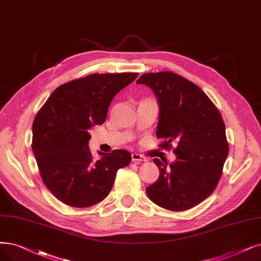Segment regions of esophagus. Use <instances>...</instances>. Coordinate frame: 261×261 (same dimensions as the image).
Here are the masks:
<instances>
[{"mask_svg": "<svg viewBox=\"0 0 261 261\" xmlns=\"http://www.w3.org/2000/svg\"><path fill=\"white\" fill-rule=\"evenodd\" d=\"M132 161L133 162H147V158L138 154V153H133L132 154Z\"/></svg>", "mask_w": 261, "mask_h": 261, "instance_id": "1", "label": "esophagus"}]
</instances>
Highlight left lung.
I'll list each match as a JSON object with an SVG mask.
<instances>
[{
	"label": "left lung",
	"mask_w": 261,
	"mask_h": 261,
	"mask_svg": "<svg viewBox=\"0 0 261 261\" xmlns=\"http://www.w3.org/2000/svg\"><path fill=\"white\" fill-rule=\"evenodd\" d=\"M136 83L149 87L158 98L161 147L176 144L170 165L153 160L160 176L147 195L167 210L191 209L213 193L222 176L229 152L223 118L199 87L174 72L143 74Z\"/></svg>",
	"instance_id": "left-lung-1"
}]
</instances>
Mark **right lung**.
I'll use <instances>...</instances> for the list:
<instances>
[{"instance_id": "1", "label": "right lung", "mask_w": 261, "mask_h": 261, "mask_svg": "<svg viewBox=\"0 0 261 261\" xmlns=\"http://www.w3.org/2000/svg\"><path fill=\"white\" fill-rule=\"evenodd\" d=\"M137 72L93 74L56 89L33 122L32 149L47 189L70 206L87 207L108 196L117 171L129 165L126 150L98 151L93 159L89 129L107 118L113 97Z\"/></svg>"}]
</instances>
